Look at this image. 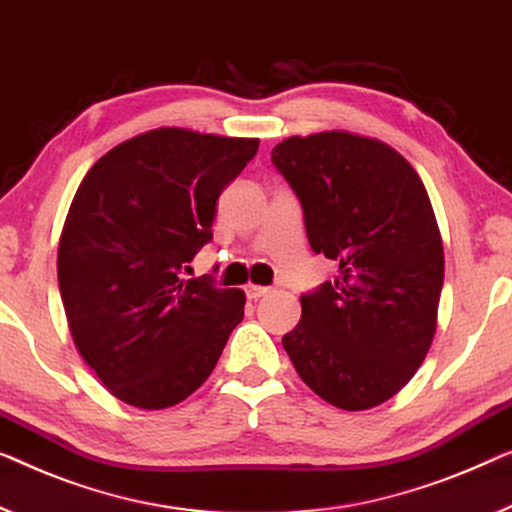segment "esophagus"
<instances>
[{
	"mask_svg": "<svg viewBox=\"0 0 512 512\" xmlns=\"http://www.w3.org/2000/svg\"><path fill=\"white\" fill-rule=\"evenodd\" d=\"M266 292H269V287H259V285H248L246 287V296L250 301H257L259 296H264Z\"/></svg>",
	"mask_w": 512,
	"mask_h": 512,
	"instance_id": "1",
	"label": "esophagus"
}]
</instances>
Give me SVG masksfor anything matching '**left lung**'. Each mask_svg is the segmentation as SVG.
Instances as JSON below:
<instances>
[{
	"instance_id": "8db88e82",
	"label": "left lung",
	"mask_w": 512,
	"mask_h": 512,
	"mask_svg": "<svg viewBox=\"0 0 512 512\" xmlns=\"http://www.w3.org/2000/svg\"><path fill=\"white\" fill-rule=\"evenodd\" d=\"M271 163L299 197L310 248L338 264L301 296L282 347L333 407H377L416 375L437 331L444 246L427 190L398 151L345 131L287 137Z\"/></svg>"
}]
</instances>
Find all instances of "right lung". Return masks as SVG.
Segmentation results:
<instances>
[{"label":"right lung","mask_w":512,"mask_h":512,"mask_svg":"<svg viewBox=\"0 0 512 512\" xmlns=\"http://www.w3.org/2000/svg\"><path fill=\"white\" fill-rule=\"evenodd\" d=\"M257 147L255 137L156 128L82 179L59 239V292L75 347L121 402L186 400L243 319L241 289L183 271L213 239L218 197Z\"/></svg>","instance_id":"add662e5"}]
</instances>
